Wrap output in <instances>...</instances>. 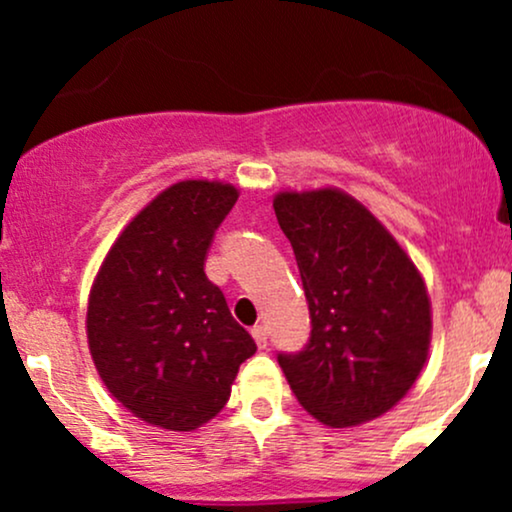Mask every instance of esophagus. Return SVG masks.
Wrapping results in <instances>:
<instances>
[{
	"instance_id": "obj_1",
	"label": "esophagus",
	"mask_w": 512,
	"mask_h": 512,
	"mask_svg": "<svg viewBox=\"0 0 512 512\" xmlns=\"http://www.w3.org/2000/svg\"><path fill=\"white\" fill-rule=\"evenodd\" d=\"M252 337H255V342H257V346H260V349H267V339H269L267 327H262V325L252 327Z\"/></svg>"
}]
</instances>
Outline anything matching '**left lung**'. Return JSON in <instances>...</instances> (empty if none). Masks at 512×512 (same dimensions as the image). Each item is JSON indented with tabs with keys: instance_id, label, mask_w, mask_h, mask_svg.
<instances>
[{
	"instance_id": "1",
	"label": "left lung",
	"mask_w": 512,
	"mask_h": 512,
	"mask_svg": "<svg viewBox=\"0 0 512 512\" xmlns=\"http://www.w3.org/2000/svg\"><path fill=\"white\" fill-rule=\"evenodd\" d=\"M274 214L291 240L310 310V339L279 366L322 424L378 419L416 383L431 344L419 269L390 231L344 192H279Z\"/></svg>"
}]
</instances>
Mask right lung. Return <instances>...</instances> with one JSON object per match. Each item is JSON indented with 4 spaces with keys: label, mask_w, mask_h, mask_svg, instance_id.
Returning <instances> with one entry per match:
<instances>
[{
    "label": "right lung",
    "mask_w": 512,
    "mask_h": 512,
    "mask_svg": "<svg viewBox=\"0 0 512 512\" xmlns=\"http://www.w3.org/2000/svg\"><path fill=\"white\" fill-rule=\"evenodd\" d=\"M233 185L182 180L129 221L88 298V349L122 407L151 426L195 431L231 397L240 363L257 351L204 274Z\"/></svg>",
    "instance_id": "right-lung-1"
}]
</instances>
